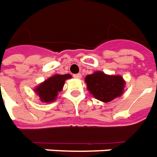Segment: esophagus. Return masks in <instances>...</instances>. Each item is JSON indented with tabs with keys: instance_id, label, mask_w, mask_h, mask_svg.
I'll list each match as a JSON object with an SVG mask.
<instances>
[{
	"instance_id": "34e87169",
	"label": "esophagus",
	"mask_w": 157,
	"mask_h": 157,
	"mask_svg": "<svg viewBox=\"0 0 157 157\" xmlns=\"http://www.w3.org/2000/svg\"><path fill=\"white\" fill-rule=\"evenodd\" d=\"M74 77L75 78H78V79H80L81 78H82V75H81V74H74Z\"/></svg>"
}]
</instances>
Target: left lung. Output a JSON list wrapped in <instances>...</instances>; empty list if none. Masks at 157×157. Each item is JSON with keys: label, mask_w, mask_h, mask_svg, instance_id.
Returning <instances> with one entry per match:
<instances>
[{"label": "left lung", "mask_w": 157, "mask_h": 157, "mask_svg": "<svg viewBox=\"0 0 157 157\" xmlns=\"http://www.w3.org/2000/svg\"><path fill=\"white\" fill-rule=\"evenodd\" d=\"M88 91L96 99L110 102L121 97L124 91L125 81L121 75H109L101 71H95L85 77Z\"/></svg>", "instance_id": "1"}]
</instances>
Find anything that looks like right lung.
<instances>
[{"label": "right lung", "mask_w": 157, "mask_h": 157, "mask_svg": "<svg viewBox=\"0 0 157 157\" xmlns=\"http://www.w3.org/2000/svg\"><path fill=\"white\" fill-rule=\"evenodd\" d=\"M71 74H54L34 89L42 103H52L56 100L58 93L63 90L65 81L71 78Z\"/></svg>", "instance_id": "right-lung-1"}]
</instances>
